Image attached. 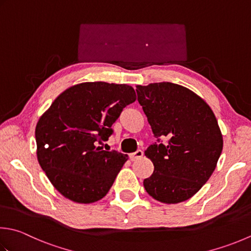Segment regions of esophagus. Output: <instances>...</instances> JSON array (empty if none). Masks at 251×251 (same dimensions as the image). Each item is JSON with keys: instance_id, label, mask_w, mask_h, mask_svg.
Returning <instances> with one entry per match:
<instances>
[{"instance_id": "34e87169", "label": "esophagus", "mask_w": 251, "mask_h": 251, "mask_svg": "<svg viewBox=\"0 0 251 251\" xmlns=\"http://www.w3.org/2000/svg\"><path fill=\"white\" fill-rule=\"evenodd\" d=\"M142 155H144V152H142L141 150H137L136 152H134V153L129 154V158L131 161H136L138 159H141Z\"/></svg>"}]
</instances>
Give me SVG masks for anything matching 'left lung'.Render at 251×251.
I'll return each instance as SVG.
<instances>
[{"label": "left lung", "mask_w": 251, "mask_h": 251, "mask_svg": "<svg viewBox=\"0 0 251 251\" xmlns=\"http://www.w3.org/2000/svg\"><path fill=\"white\" fill-rule=\"evenodd\" d=\"M136 91L159 142L145 151L154 165L145 189L160 202H183L198 193L217 166L223 149L218 121L203 99L180 85L155 82L137 86ZM164 135L166 145L159 144Z\"/></svg>", "instance_id": "left-lung-1"}]
</instances>
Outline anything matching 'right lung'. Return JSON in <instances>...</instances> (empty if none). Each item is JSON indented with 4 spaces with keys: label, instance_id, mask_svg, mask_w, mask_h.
Here are the masks:
<instances>
[{
    "label": "right lung",
    "instance_id": "add662e5",
    "mask_svg": "<svg viewBox=\"0 0 251 251\" xmlns=\"http://www.w3.org/2000/svg\"><path fill=\"white\" fill-rule=\"evenodd\" d=\"M134 88L82 82L58 96L36 126L37 158L64 197L91 203L109 193L128 155L97 147L113 134L123 109L135 102Z\"/></svg>",
    "mask_w": 251,
    "mask_h": 251
}]
</instances>
